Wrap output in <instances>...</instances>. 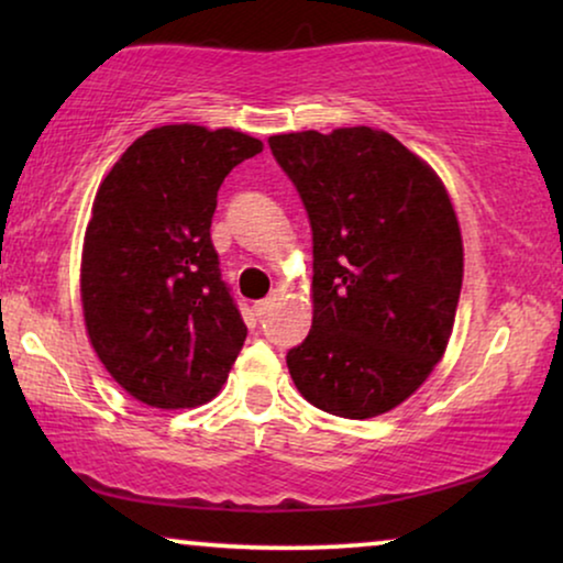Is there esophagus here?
<instances>
[{"label": "esophagus", "mask_w": 563, "mask_h": 563, "mask_svg": "<svg viewBox=\"0 0 563 563\" xmlns=\"http://www.w3.org/2000/svg\"><path fill=\"white\" fill-rule=\"evenodd\" d=\"M276 302H279V297L272 295V297H266V299H261V302H256V307H253V310H256L258 318H266V314L276 307Z\"/></svg>", "instance_id": "obj_1"}]
</instances>
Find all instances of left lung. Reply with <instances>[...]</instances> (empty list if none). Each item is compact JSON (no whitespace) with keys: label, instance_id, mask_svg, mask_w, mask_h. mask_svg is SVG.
<instances>
[{"label":"left lung","instance_id":"8db88e82","mask_svg":"<svg viewBox=\"0 0 563 563\" xmlns=\"http://www.w3.org/2000/svg\"><path fill=\"white\" fill-rule=\"evenodd\" d=\"M312 228V328L287 353L307 402L364 420L405 402L449 345L464 245L441 179L397 137H268Z\"/></svg>","mask_w":563,"mask_h":563}]
</instances>
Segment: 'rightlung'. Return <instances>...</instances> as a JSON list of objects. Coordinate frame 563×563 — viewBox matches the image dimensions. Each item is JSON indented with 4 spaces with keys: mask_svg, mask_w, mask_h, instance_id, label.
I'll return each instance as SVG.
<instances>
[{
    "mask_svg": "<svg viewBox=\"0 0 563 563\" xmlns=\"http://www.w3.org/2000/svg\"><path fill=\"white\" fill-rule=\"evenodd\" d=\"M261 151L230 128H153L99 184L81 256L84 322L112 379L143 405L210 402L243 349L249 328L210 225L220 184Z\"/></svg>",
    "mask_w": 563,
    "mask_h": 563,
    "instance_id": "right-lung-1",
    "label": "right lung"
}]
</instances>
